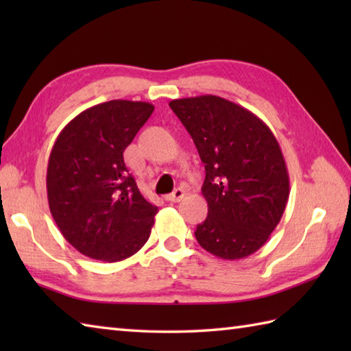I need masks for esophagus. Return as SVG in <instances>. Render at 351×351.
<instances>
[{
	"mask_svg": "<svg viewBox=\"0 0 351 351\" xmlns=\"http://www.w3.org/2000/svg\"><path fill=\"white\" fill-rule=\"evenodd\" d=\"M184 196H185V191L182 189H175L173 193H170V195L166 196V199L169 202H180Z\"/></svg>",
	"mask_w": 351,
	"mask_h": 351,
	"instance_id": "esophagus-1",
	"label": "esophagus"
}]
</instances>
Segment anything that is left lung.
I'll use <instances>...</instances> for the list:
<instances>
[{"label":"left lung","mask_w":351,"mask_h":351,"mask_svg":"<svg viewBox=\"0 0 351 351\" xmlns=\"http://www.w3.org/2000/svg\"><path fill=\"white\" fill-rule=\"evenodd\" d=\"M205 164L208 215L196 240L221 259H241L263 247L289 196V178L271 130L237 104L202 95L169 102Z\"/></svg>","instance_id":"left-lung-1"}]
</instances>
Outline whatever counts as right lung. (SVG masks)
Segmentation results:
<instances>
[{
    "instance_id": "add662e5",
    "label": "right lung",
    "mask_w": 351,
    "mask_h": 351,
    "mask_svg": "<svg viewBox=\"0 0 351 351\" xmlns=\"http://www.w3.org/2000/svg\"><path fill=\"white\" fill-rule=\"evenodd\" d=\"M154 111L149 102L114 99L80 113L58 134L49 155V211L83 255L117 263L151 235L158 208L147 202L123 151Z\"/></svg>"
}]
</instances>
